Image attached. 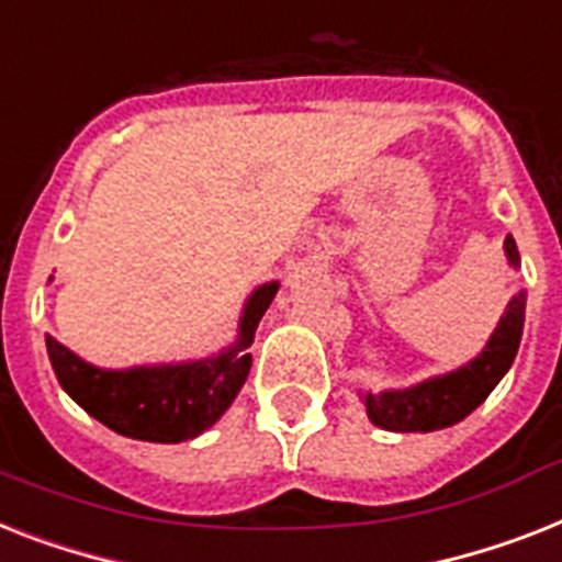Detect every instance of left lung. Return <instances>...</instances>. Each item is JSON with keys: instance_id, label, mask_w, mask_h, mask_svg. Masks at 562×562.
Wrapping results in <instances>:
<instances>
[{"instance_id": "obj_1", "label": "left lung", "mask_w": 562, "mask_h": 562, "mask_svg": "<svg viewBox=\"0 0 562 562\" xmlns=\"http://www.w3.org/2000/svg\"><path fill=\"white\" fill-rule=\"evenodd\" d=\"M505 254L510 266H519L517 245L510 236H505ZM522 321H526V294H517L505 308V317L496 326L485 352L468 367L445 378L424 381L413 390L381 392V395L369 392L367 413L372 424L395 432H430L462 422L464 415H471L491 395V390L499 384V378L517 358Z\"/></svg>"}]
</instances>
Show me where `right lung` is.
I'll return each mask as SVG.
<instances>
[{"label": "right lung", "instance_id": "obj_1", "mask_svg": "<svg viewBox=\"0 0 562 562\" xmlns=\"http://www.w3.org/2000/svg\"><path fill=\"white\" fill-rule=\"evenodd\" d=\"M277 282H268L254 291L248 308L241 314L239 340L234 349L216 358L181 363V367L126 369L106 372L86 363L54 337H45L48 358L63 390L94 415L109 430L140 441L176 445L207 430L218 415L231 407L250 369V355L245 349L254 340L262 314L268 312Z\"/></svg>", "mask_w": 562, "mask_h": 562}]
</instances>
